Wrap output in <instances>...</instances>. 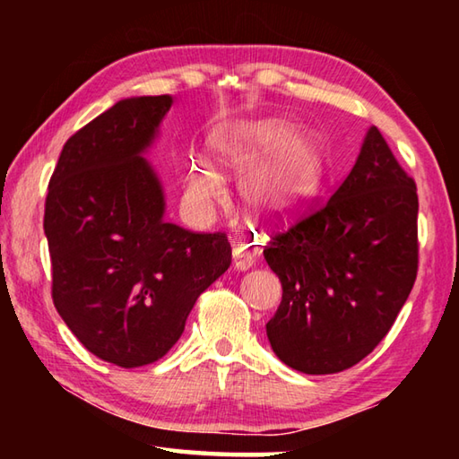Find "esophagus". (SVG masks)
<instances>
[{
	"instance_id": "esophagus-1",
	"label": "esophagus",
	"mask_w": 459,
	"mask_h": 459,
	"mask_svg": "<svg viewBox=\"0 0 459 459\" xmlns=\"http://www.w3.org/2000/svg\"><path fill=\"white\" fill-rule=\"evenodd\" d=\"M253 253L251 248L245 247V245H237L235 248H232V267H235L237 271H247L253 267Z\"/></svg>"
}]
</instances>
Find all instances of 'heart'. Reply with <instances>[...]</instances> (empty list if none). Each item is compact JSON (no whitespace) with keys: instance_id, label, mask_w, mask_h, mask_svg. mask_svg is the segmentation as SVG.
Here are the masks:
<instances>
[{"instance_id":"1","label":"heart","mask_w":459,"mask_h":459,"mask_svg":"<svg viewBox=\"0 0 459 459\" xmlns=\"http://www.w3.org/2000/svg\"><path fill=\"white\" fill-rule=\"evenodd\" d=\"M216 164L224 176L242 178L240 200L255 221H279L306 208L328 176L330 147L322 131L298 129L287 119L235 123L212 137ZM192 211L211 212L224 198L216 169L196 158L184 182Z\"/></svg>"}]
</instances>
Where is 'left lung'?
Wrapping results in <instances>:
<instances>
[{
	"label": "left lung",
	"instance_id": "left-lung-1",
	"mask_svg": "<svg viewBox=\"0 0 459 459\" xmlns=\"http://www.w3.org/2000/svg\"><path fill=\"white\" fill-rule=\"evenodd\" d=\"M417 186L377 127L324 206L275 232L265 261L283 287L267 322L277 359L333 375L375 351L417 277Z\"/></svg>",
	"mask_w": 459,
	"mask_h": 459
}]
</instances>
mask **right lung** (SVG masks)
<instances>
[{"instance_id":"add662e5","label":"right lung","mask_w":459,"mask_h":459,"mask_svg":"<svg viewBox=\"0 0 459 459\" xmlns=\"http://www.w3.org/2000/svg\"><path fill=\"white\" fill-rule=\"evenodd\" d=\"M172 103L131 97L100 113L62 147L46 196L54 306L89 352L121 368L160 360L230 267L222 232L164 221V188L143 153Z\"/></svg>"}]
</instances>
